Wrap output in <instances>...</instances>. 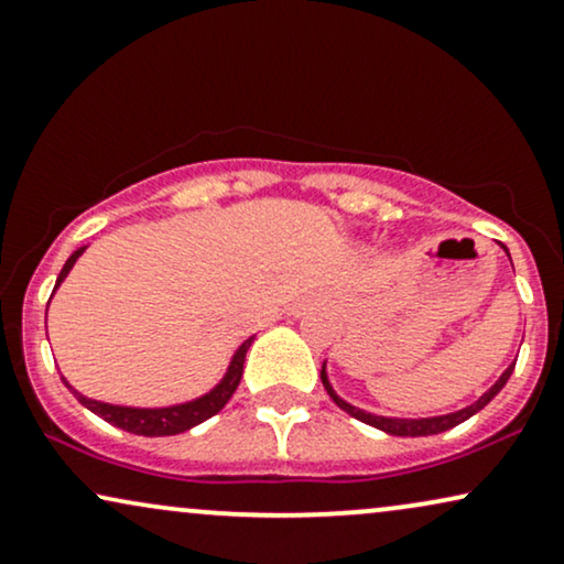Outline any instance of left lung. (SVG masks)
<instances>
[{
	"mask_svg": "<svg viewBox=\"0 0 564 564\" xmlns=\"http://www.w3.org/2000/svg\"><path fill=\"white\" fill-rule=\"evenodd\" d=\"M505 250H507V248H505ZM507 256H510V253H507ZM512 368H516V364L507 368L502 377H499L497 384L491 387L489 392H484L481 398H478V400L474 402V405L457 410V413L436 415V419H384V415H373V413H366V410H358L356 405H350V402H345V400L337 398L335 389H332V384H329V379H326L324 368H322V384H324L326 392H329V398L335 400L337 405L345 410V413H350L352 419L368 423V426L387 431V434H392V436H431V434H442V431H447V429H452V426H457V423L468 421L470 415H476L478 410H484L486 405H489V402L495 400L497 394H499V389H502V387L507 384V379H510Z\"/></svg>",
	"mask_w": 564,
	"mask_h": 564,
	"instance_id": "8db88e82",
	"label": "left lung"
}]
</instances>
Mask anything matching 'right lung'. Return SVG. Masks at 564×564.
Instances as JSON below:
<instances>
[{"mask_svg": "<svg viewBox=\"0 0 564 564\" xmlns=\"http://www.w3.org/2000/svg\"><path fill=\"white\" fill-rule=\"evenodd\" d=\"M86 248H78L73 256H69L65 267H62L59 276H57V284H54V290L59 288L62 280L67 276V271L73 269V263L78 261V256L83 253ZM54 295V293H52ZM250 343H253V337L246 339L238 347V352L232 356V364H229L225 379L219 381L217 387L212 389V392L204 394V398L193 400V402H185V405H172V408H122V405H109V402H99V400H88L86 394L75 392L73 387L65 384L73 389L75 398L80 400V405H86L90 413H96L99 419H104L107 423H112V426L122 429V431H130V434H138V436H172V434H183V431L198 426V423H204L206 419H212V415H217L221 408L227 405L229 398L235 394V389L240 384V377H242V364H246V352Z\"/></svg>", "mask_w": 564, "mask_h": 564, "instance_id": "add662e5", "label": "right lung"}]
</instances>
